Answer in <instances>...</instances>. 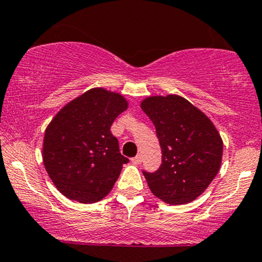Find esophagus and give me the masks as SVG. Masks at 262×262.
<instances>
[{
    "mask_svg": "<svg viewBox=\"0 0 262 262\" xmlns=\"http://www.w3.org/2000/svg\"><path fill=\"white\" fill-rule=\"evenodd\" d=\"M141 161H143V157H141V155H138L132 159V162H133L134 165H140Z\"/></svg>",
    "mask_w": 262,
    "mask_h": 262,
    "instance_id": "1",
    "label": "esophagus"
}]
</instances>
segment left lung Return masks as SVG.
Returning <instances> with one entry per match:
<instances>
[{
  "instance_id": "obj_1",
  "label": "left lung",
  "mask_w": 262,
  "mask_h": 262,
  "mask_svg": "<svg viewBox=\"0 0 262 262\" xmlns=\"http://www.w3.org/2000/svg\"><path fill=\"white\" fill-rule=\"evenodd\" d=\"M141 110L152 121L162 151L161 167L144 172L150 190L169 205L194 201L220 171L223 141L215 124L184 97L147 96Z\"/></svg>"
}]
</instances>
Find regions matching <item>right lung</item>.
I'll return each mask as SVG.
<instances>
[{
  "label": "right lung",
  "instance_id": "1",
  "mask_svg": "<svg viewBox=\"0 0 262 262\" xmlns=\"http://www.w3.org/2000/svg\"><path fill=\"white\" fill-rule=\"evenodd\" d=\"M122 94L93 88L69 101L47 125L42 162L55 187L69 200H102L129 160L111 134L113 121L128 108Z\"/></svg>",
  "mask_w": 262,
  "mask_h": 262
}]
</instances>
